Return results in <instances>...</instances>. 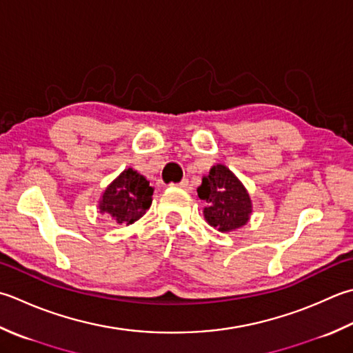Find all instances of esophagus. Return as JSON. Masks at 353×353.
<instances>
[{
	"label": "esophagus",
	"instance_id": "obj_1",
	"mask_svg": "<svg viewBox=\"0 0 353 353\" xmlns=\"http://www.w3.org/2000/svg\"><path fill=\"white\" fill-rule=\"evenodd\" d=\"M176 186H177V188H182V190H188L190 183H188V181H186V179H183V181L181 183H177Z\"/></svg>",
	"mask_w": 353,
	"mask_h": 353
}]
</instances>
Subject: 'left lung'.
Instances as JSON below:
<instances>
[{
  "label": "left lung",
  "mask_w": 353,
  "mask_h": 353,
  "mask_svg": "<svg viewBox=\"0 0 353 353\" xmlns=\"http://www.w3.org/2000/svg\"><path fill=\"white\" fill-rule=\"evenodd\" d=\"M197 196L203 200V217L220 232H231L245 226L251 219L252 200L240 179L223 163L211 167L202 177Z\"/></svg>",
  "instance_id": "8db88e82"
}]
</instances>
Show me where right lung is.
<instances>
[{
	"instance_id": "obj_1",
	"label": "right lung",
	"mask_w": 353,
	"mask_h": 353,
	"mask_svg": "<svg viewBox=\"0 0 353 353\" xmlns=\"http://www.w3.org/2000/svg\"><path fill=\"white\" fill-rule=\"evenodd\" d=\"M153 191L147 177L127 168L103 190L98 206L102 214H108L117 225H131L151 206Z\"/></svg>"
}]
</instances>
